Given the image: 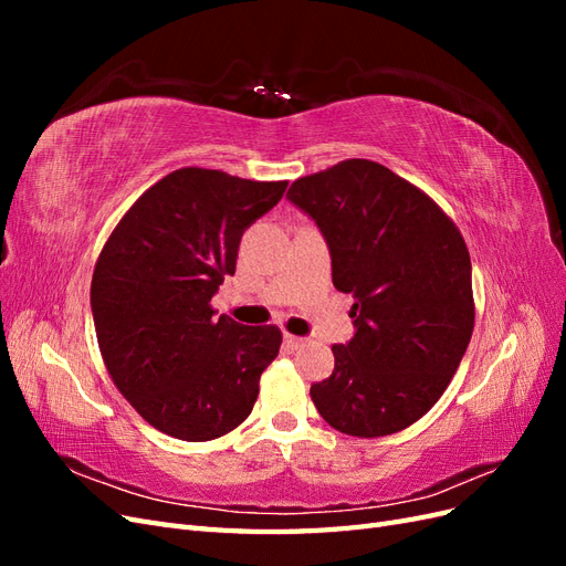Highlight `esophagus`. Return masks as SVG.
<instances>
[{"label":"esophagus","mask_w":566,"mask_h":566,"mask_svg":"<svg viewBox=\"0 0 566 566\" xmlns=\"http://www.w3.org/2000/svg\"><path fill=\"white\" fill-rule=\"evenodd\" d=\"M283 345H285L290 352H295V349H300V347L306 345V339H304V337H297V335L285 333V335H283Z\"/></svg>","instance_id":"esophagus-1"}]
</instances>
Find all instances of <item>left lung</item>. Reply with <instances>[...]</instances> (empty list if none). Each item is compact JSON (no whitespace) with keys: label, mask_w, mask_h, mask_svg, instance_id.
Segmentation results:
<instances>
[{"label":"left lung","mask_w":566,"mask_h":566,"mask_svg":"<svg viewBox=\"0 0 566 566\" xmlns=\"http://www.w3.org/2000/svg\"><path fill=\"white\" fill-rule=\"evenodd\" d=\"M287 198L316 221L333 283L354 297L356 335L333 347L335 370L312 401L342 434L401 432L441 399L470 345L465 238L418 186L364 158L300 177Z\"/></svg>","instance_id":"left-lung-1"}]
</instances>
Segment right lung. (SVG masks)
Instances as JSON below:
<instances>
[{"mask_svg": "<svg viewBox=\"0 0 566 566\" xmlns=\"http://www.w3.org/2000/svg\"><path fill=\"white\" fill-rule=\"evenodd\" d=\"M287 181H250L181 167L117 221L92 276L101 356L119 394L150 427L181 441L235 430L279 356L276 325L214 318L212 295L233 276L243 231Z\"/></svg>", "mask_w": 566, "mask_h": 566, "instance_id": "obj_1", "label": "right lung"}]
</instances>
